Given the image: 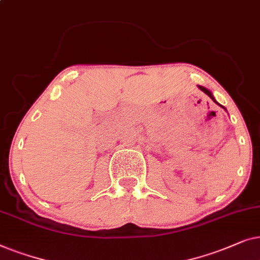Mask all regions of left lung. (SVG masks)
Masks as SVG:
<instances>
[{
    "label": "left lung",
    "mask_w": 260,
    "mask_h": 260,
    "mask_svg": "<svg viewBox=\"0 0 260 260\" xmlns=\"http://www.w3.org/2000/svg\"><path fill=\"white\" fill-rule=\"evenodd\" d=\"M199 88H200V89H201V90H202V91H203V92H205V94H207V95H208V96H209V98H210V99H212V100H213V101H214V102H215V103H216V105H219V106H220V107H222V108H223V109H226V108H224V107H223V106H221V105H220V103H217V102H216V101H215V99H214V98H213V95H212V92H210V91H209V90H208V89H206V88H205V86H201V85H200V86H199Z\"/></svg>",
    "instance_id": "1"
}]
</instances>
